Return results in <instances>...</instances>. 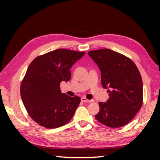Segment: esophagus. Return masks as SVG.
<instances>
[{
    "instance_id": "obj_1",
    "label": "esophagus",
    "mask_w": 160,
    "mask_h": 160,
    "mask_svg": "<svg viewBox=\"0 0 160 160\" xmlns=\"http://www.w3.org/2000/svg\"><path fill=\"white\" fill-rule=\"evenodd\" d=\"M81 101L83 102H86V103H89V102H93V100H87L86 98H84V97L81 98Z\"/></svg>"
}]
</instances>
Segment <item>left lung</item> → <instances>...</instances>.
Returning <instances> with one entry per match:
<instances>
[{
  "mask_svg": "<svg viewBox=\"0 0 160 160\" xmlns=\"http://www.w3.org/2000/svg\"><path fill=\"white\" fill-rule=\"evenodd\" d=\"M101 71L102 85L109 98L99 102L96 120L111 128L131 122L143 103V86L140 71L129 58L108 49L88 52Z\"/></svg>",
  "mask_w": 160,
  "mask_h": 160,
  "instance_id": "obj_1",
  "label": "left lung"
}]
</instances>
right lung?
Returning <instances> with one entry per match:
<instances>
[{
	"label": "right lung",
	"instance_id": "add662e5",
	"mask_svg": "<svg viewBox=\"0 0 160 160\" xmlns=\"http://www.w3.org/2000/svg\"><path fill=\"white\" fill-rule=\"evenodd\" d=\"M84 53L56 49L36 57L29 64L20 86V96L29 116L39 125L56 128L73 118L80 98L61 93L60 84L71 79L69 69Z\"/></svg>",
	"mask_w": 160,
	"mask_h": 160
}]
</instances>
